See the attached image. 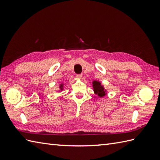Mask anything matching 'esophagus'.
I'll use <instances>...</instances> for the list:
<instances>
[{
	"mask_svg": "<svg viewBox=\"0 0 160 160\" xmlns=\"http://www.w3.org/2000/svg\"><path fill=\"white\" fill-rule=\"evenodd\" d=\"M76 77L77 79H81V78H82V74H78V75H76Z\"/></svg>",
	"mask_w": 160,
	"mask_h": 160,
	"instance_id": "obj_1",
	"label": "esophagus"
}]
</instances>
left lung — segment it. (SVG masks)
Masks as SVG:
<instances>
[{
    "instance_id": "8db88e82",
    "label": "left lung",
    "mask_w": 160,
    "mask_h": 160,
    "mask_svg": "<svg viewBox=\"0 0 160 160\" xmlns=\"http://www.w3.org/2000/svg\"><path fill=\"white\" fill-rule=\"evenodd\" d=\"M93 90L95 94L98 95V98H102L107 94V89H104V85H102L100 82L98 80H93L92 82Z\"/></svg>"
}]
</instances>
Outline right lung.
Wrapping results in <instances>:
<instances>
[{
	"mask_svg": "<svg viewBox=\"0 0 160 160\" xmlns=\"http://www.w3.org/2000/svg\"><path fill=\"white\" fill-rule=\"evenodd\" d=\"M64 83L63 82H62V83H60V84H59V90H58V92H61V91H63V89H64ZM57 92H58V91H57Z\"/></svg>",
	"mask_w": 160,
	"mask_h": 160,
	"instance_id": "add662e5",
	"label": "right lung"
}]
</instances>
